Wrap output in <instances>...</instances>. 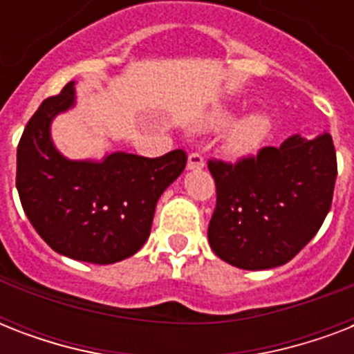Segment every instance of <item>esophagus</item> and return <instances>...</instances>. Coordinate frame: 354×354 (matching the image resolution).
<instances>
[{"instance_id": "obj_1", "label": "esophagus", "mask_w": 354, "mask_h": 354, "mask_svg": "<svg viewBox=\"0 0 354 354\" xmlns=\"http://www.w3.org/2000/svg\"><path fill=\"white\" fill-rule=\"evenodd\" d=\"M204 165H205L204 156L200 154V152H191V154H189V160H187L189 171H200V169H204Z\"/></svg>"}]
</instances>
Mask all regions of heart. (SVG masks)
Segmentation results:
<instances>
[{"instance_id": "b5f03b06", "label": "heart", "mask_w": 354, "mask_h": 354, "mask_svg": "<svg viewBox=\"0 0 354 354\" xmlns=\"http://www.w3.org/2000/svg\"><path fill=\"white\" fill-rule=\"evenodd\" d=\"M232 115L227 112H215L207 119L205 127L218 128L224 127ZM272 132V119L263 112H253L241 121H236L227 133V150L233 154H246L255 150Z\"/></svg>"}]
</instances>
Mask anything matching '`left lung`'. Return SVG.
I'll use <instances>...</instances> for the list:
<instances>
[{"mask_svg":"<svg viewBox=\"0 0 354 354\" xmlns=\"http://www.w3.org/2000/svg\"><path fill=\"white\" fill-rule=\"evenodd\" d=\"M207 169L216 185L211 250L242 270L275 268L296 257L324 224L338 174L330 133L310 141L292 136L235 163L211 158Z\"/></svg>","mask_w":354,"mask_h":354,"instance_id":"left-lung-1","label":"left lung"}]
</instances>
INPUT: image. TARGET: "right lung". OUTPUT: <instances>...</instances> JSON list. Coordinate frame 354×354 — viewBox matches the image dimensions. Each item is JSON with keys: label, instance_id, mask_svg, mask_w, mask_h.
Returning a JSON list of instances; mask_svg holds the SVG:
<instances>
[{"label": "right lung", "instance_id": "add662e5", "mask_svg": "<svg viewBox=\"0 0 354 354\" xmlns=\"http://www.w3.org/2000/svg\"><path fill=\"white\" fill-rule=\"evenodd\" d=\"M75 101L73 82L47 97L18 143L16 187L38 235L66 257L112 264L130 257L150 235L161 193L187 165V152L160 158L115 152L102 163L69 161L49 138V122Z\"/></svg>", "mask_w": 354, "mask_h": 354}]
</instances>
